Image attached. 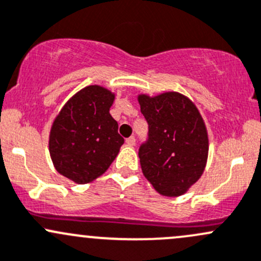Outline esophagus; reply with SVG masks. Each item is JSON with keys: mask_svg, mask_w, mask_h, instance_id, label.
<instances>
[{"mask_svg": "<svg viewBox=\"0 0 261 261\" xmlns=\"http://www.w3.org/2000/svg\"><path fill=\"white\" fill-rule=\"evenodd\" d=\"M135 142H136V139L134 138V136H130L128 139H126V144H127L128 146H134V145H135Z\"/></svg>", "mask_w": 261, "mask_h": 261, "instance_id": "1", "label": "esophagus"}]
</instances>
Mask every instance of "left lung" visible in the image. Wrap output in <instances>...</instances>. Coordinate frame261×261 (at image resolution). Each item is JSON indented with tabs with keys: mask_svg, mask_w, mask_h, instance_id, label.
<instances>
[{
	"mask_svg": "<svg viewBox=\"0 0 261 261\" xmlns=\"http://www.w3.org/2000/svg\"><path fill=\"white\" fill-rule=\"evenodd\" d=\"M149 138L139 149L145 177L164 196L185 194L204 172L209 152L206 126L190 98L179 92L139 95Z\"/></svg>",
	"mask_w": 261,
	"mask_h": 261,
	"instance_id": "1",
	"label": "left lung"
}]
</instances>
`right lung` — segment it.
<instances>
[{
  "instance_id": "1",
  "label": "right lung",
  "mask_w": 261,
  "mask_h": 261,
  "mask_svg": "<svg viewBox=\"0 0 261 261\" xmlns=\"http://www.w3.org/2000/svg\"><path fill=\"white\" fill-rule=\"evenodd\" d=\"M115 94L91 85L75 94L55 119L48 149L55 169L76 184L103 174L120 151L123 138L110 115Z\"/></svg>"
}]
</instances>
